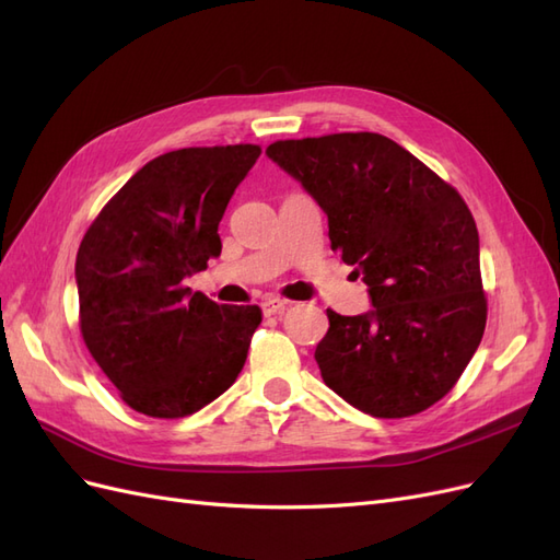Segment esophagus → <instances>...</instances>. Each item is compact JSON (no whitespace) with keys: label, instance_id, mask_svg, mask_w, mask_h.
Listing matches in <instances>:
<instances>
[{"label":"esophagus","instance_id":"obj_1","mask_svg":"<svg viewBox=\"0 0 560 560\" xmlns=\"http://www.w3.org/2000/svg\"><path fill=\"white\" fill-rule=\"evenodd\" d=\"M261 308H264V315H278V313H284L287 308H290V301L280 299V296H266L261 301Z\"/></svg>","mask_w":560,"mask_h":560}]
</instances>
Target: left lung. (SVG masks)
<instances>
[{
  "label": "left lung",
  "mask_w": 560,
  "mask_h": 560,
  "mask_svg": "<svg viewBox=\"0 0 560 560\" xmlns=\"http://www.w3.org/2000/svg\"><path fill=\"white\" fill-rule=\"evenodd\" d=\"M266 155L325 209L331 252L370 287L368 315L327 308L315 349L325 384L372 417L429 410L459 382L486 331L471 209L382 133L287 139Z\"/></svg>",
  "instance_id": "left-lung-1"
}]
</instances>
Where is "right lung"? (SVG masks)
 <instances>
[{
    "label": "right lung",
    "instance_id": "add662e5",
    "mask_svg": "<svg viewBox=\"0 0 560 560\" xmlns=\"http://www.w3.org/2000/svg\"><path fill=\"white\" fill-rule=\"evenodd\" d=\"M261 145L180 148L150 160L89 225L74 261L80 331L131 410L178 419L243 370L259 306L190 294L221 254L219 221Z\"/></svg>",
    "mask_w": 560,
    "mask_h": 560
}]
</instances>
